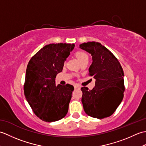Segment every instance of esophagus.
I'll list each match as a JSON object with an SVG mask.
<instances>
[{
  "mask_svg": "<svg viewBox=\"0 0 146 146\" xmlns=\"http://www.w3.org/2000/svg\"><path fill=\"white\" fill-rule=\"evenodd\" d=\"M74 88H75V89H80V88H81V86L78 85H75V86H74Z\"/></svg>",
  "mask_w": 146,
  "mask_h": 146,
  "instance_id": "obj_1",
  "label": "esophagus"
}]
</instances>
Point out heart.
<instances>
[{
    "label": "heart",
    "instance_id": "heart-1",
    "mask_svg": "<svg viewBox=\"0 0 146 146\" xmlns=\"http://www.w3.org/2000/svg\"><path fill=\"white\" fill-rule=\"evenodd\" d=\"M76 56L77 58H78V60L80 61V63H81L82 61L86 60V59H88V55L83 51H77L76 52Z\"/></svg>",
    "mask_w": 146,
    "mask_h": 146
}]
</instances>
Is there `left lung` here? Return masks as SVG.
<instances>
[{
	"mask_svg": "<svg viewBox=\"0 0 146 146\" xmlns=\"http://www.w3.org/2000/svg\"><path fill=\"white\" fill-rule=\"evenodd\" d=\"M80 48L92 56L88 75L96 80L91 90L83 86L82 102L85 113L97 119L111 115L122 102L125 91L123 71L112 52L97 42L82 43Z\"/></svg>",
	"mask_w": 146,
	"mask_h": 146,
	"instance_id": "obj_1",
	"label": "left lung"
}]
</instances>
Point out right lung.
I'll use <instances>...</instances> for the list:
<instances>
[{
    "label": "right lung",
    "mask_w": 146,
    "mask_h": 146,
    "mask_svg": "<svg viewBox=\"0 0 146 146\" xmlns=\"http://www.w3.org/2000/svg\"><path fill=\"white\" fill-rule=\"evenodd\" d=\"M74 47V44L66 43L46 45L27 64L24 95L34 113L44 122L61 120L68 111L73 86H56L55 78Z\"/></svg>",
    "instance_id": "1"
}]
</instances>
